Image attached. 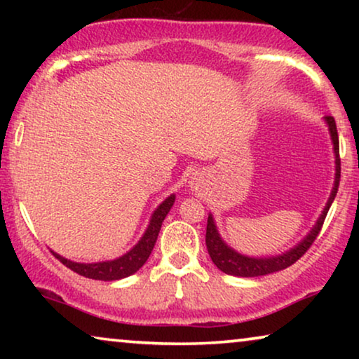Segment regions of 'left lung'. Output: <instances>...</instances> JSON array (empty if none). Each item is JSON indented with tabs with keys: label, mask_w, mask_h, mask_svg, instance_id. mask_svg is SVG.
Masks as SVG:
<instances>
[{
	"label": "left lung",
	"mask_w": 359,
	"mask_h": 359,
	"mask_svg": "<svg viewBox=\"0 0 359 359\" xmlns=\"http://www.w3.org/2000/svg\"><path fill=\"white\" fill-rule=\"evenodd\" d=\"M325 122L328 126V132H330L332 144H333V154H335V181H333V188L330 193V198H328L325 208H323L320 217L317 219V222L311 229L304 240H301L296 247L287 250L286 253L276 255V257H266V258H258V257H247V255H242L235 252L233 248H230L227 243L224 242L222 237H220L217 227H215L212 214H209L208 217V229H205V247H208L209 257L212 259V263L217 266L220 271L225 274H232V276H240V278H257V276H264V274H271L276 271H281V269L291 266L297 262L299 258L302 257L304 253L311 248L313 240L317 238L318 232H320L323 220L327 217L328 209L335 199L338 184H340V147H338V132H337V124L335 119L332 116L325 117Z\"/></svg>",
	"instance_id": "obj_1"
}]
</instances>
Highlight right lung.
Listing matches in <instances>:
<instances>
[{
    "label": "right lung",
    "instance_id": "right-lung-1",
    "mask_svg": "<svg viewBox=\"0 0 359 359\" xmlns=\"http://www.w3.org/2000/svg\"><path fill=\"white\" fill-rule=\"evenodd\" d=\"M175 194H170L158 208L151 214L149 227H147L145 233L142 235V238L137 242L134 248H130L129 252L116 259H109V262H97V263H76L72 259H67L60 257V255L52 252L53 257L60 259V263L65 264L67 268H70L72 271L80 274V276L90 278V279H100V281H117V279L127 278L130 274L139 271L144 266L147 259H149L151 250L155 247L156 238H158V232L161 229V224L166 217V214L170 212V209L173 208L175 203Z\"/></svg>",
    "mask_w": 359,
    "mask_h": 359
}]
</instances>
